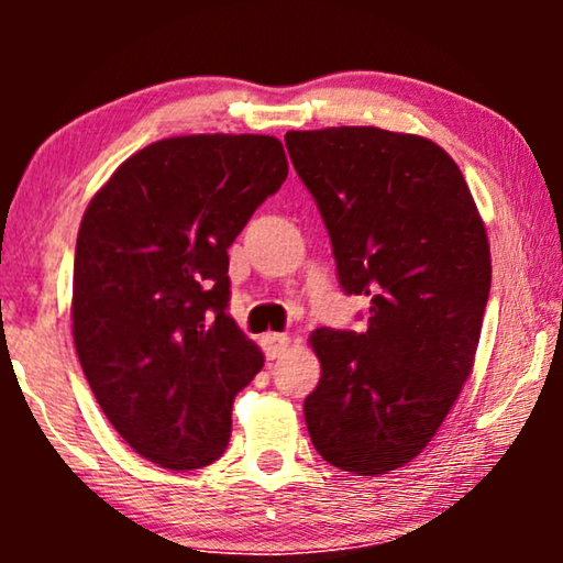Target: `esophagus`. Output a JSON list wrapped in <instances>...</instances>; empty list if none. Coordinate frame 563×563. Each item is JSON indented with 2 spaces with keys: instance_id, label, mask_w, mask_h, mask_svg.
Listing matches in <instances>:
<instances>
[{
  "instance_id": "esophagus-1",
  "label": "esophagus",
  "mask_w": 563,
  "mask_h": 563,
  "mask_svg": "<svg viewBox=\"0 0 563 563\" xmlns=\"http://www.w3.org/2000/svg\"><path fill=\"white\" fill-rule=\"evenodd\" d=\"M289 335L284 333H266L264 338H261V345H264V353L268 358H279L284 351L289 349Z\"/></svg>"
}]
</instances>
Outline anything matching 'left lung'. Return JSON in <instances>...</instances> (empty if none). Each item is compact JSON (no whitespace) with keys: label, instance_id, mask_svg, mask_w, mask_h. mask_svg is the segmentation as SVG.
<instances>
[{"label":"left lung","instance_id":"obj_1","mask_svg":"<svg viewBox=\"0 0 563 563\" xmlns=\"http://www.w3.org/2000/svg\"><path fill=\"white\" fill-rule=\"evenodd\" d=\"M299 179L325 222L345 295L368 328L310 335L322 376L305 399L314 451L358 476L430 443L474 366L492 258L464 174L441 145L382 128L291 130Z\"/></svg>","mask_w":563,"mask_h":563}]
</instances>
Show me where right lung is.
<instances>
[{"mask_svg":"<svg viewBox=\"0 0 563 563\" xmlns=\"http://www.w3.org/2000/svg\"><path fill=\"white\" fill-rule=\"evenodd\" d=\"M272 135L145 145L97 191L74 258V343L130 449L187 472L218 461L264 353L228 314V249L287 179Z\"/></svg>","mask_w":563,"mask_h":563,"instance_id":"obj_1","label":"right lung"}]
</instances>
